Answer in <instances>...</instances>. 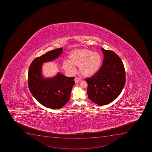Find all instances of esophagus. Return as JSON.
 Listing matches in <instances>:
<instances>
[{
    "mask_svg": "<svg viewBox=\"0 0 152 152\" xmlns=\"http://www.w3.org/2000/svg\"><path fill=\"white\" fill-rule=\"evenodd\" d=\"M74 80H75V83H78L80 82V81H81L82 79L78 77H76Z\"/></svg>",
    "mask_w": 152,
    "mask_h": 152,
    "instance_id": "1",
    "label": "esophagus"
}]
</instances>
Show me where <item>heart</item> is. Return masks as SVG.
<instances>
[{"instance_id":"1","label":"heart","mask_w":152,"mask_h":152,"mask_svg":"<svg viewBox=\"0 0 152 152\" xmlns=\"http://www.w3.org/2000/svg\"><path fill=\"white\" fill-rule=\"evenodd\" d=\"M102 63V56L98 52L87 49H79L72 51L69 55V60H64L63 67L66 70L74 73L75 66H79L83 75L90 76L96 73Z\"/></svg>"}]
</instances>
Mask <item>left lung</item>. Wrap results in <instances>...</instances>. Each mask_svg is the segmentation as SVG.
Returning <instances> with one entry per match:
<instances>
[{
	"label": "left lung",
	"mask_w": 152,
	"mask_h": 152,
	"mask_svg": "<svg viewBox=\"0 0 152 152\" xmlns=\"http://www.w3.org/2000/svg\"><path fill=\"white\" fill-rule=\"evenodd\" d=\"M104 55L102 66L88 83L89 99L99 105H106L120 95L125 84V71L121 59L115 53L101 48Z\"/></svg>",
	"instance_id": "1"
}]
</instances>
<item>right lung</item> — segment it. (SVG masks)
<instances>
[{
  "mask_svg": "<svg viewBox=\"0 0 152 152\" xmlns=\"http://www.w3.org/2000/svg\"><path fill=\"white\" fill-rule=\"evenodd\" d=\"M63 48H57L37 57L29 67L28 87L34 97L45 107L59 109L64 106L70 98L74 77H66L58 73L54 77L44 78L42 73L43 63L57 58Z\"/></svg>",
  "mask_w": 152,
  "mask_h": 152,
  "instance_id": "obj_1",
  "label": "right lung"
}]
</instances>
